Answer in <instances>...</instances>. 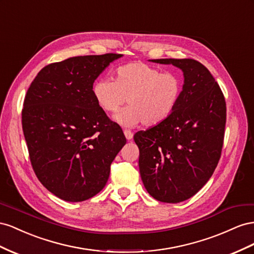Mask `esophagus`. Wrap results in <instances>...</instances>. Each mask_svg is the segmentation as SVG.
<instances>
[{"label":"esophagus","instance_id":"esophagus-1","mask_svg":"<svg viewBox=\"0 0 254 254\" xmlns=\"http://www.w3.org/2000/svg\"><path fill=\"white\" fill-rule=\"evenodd\" d=\"M123 133H125L126 138H127V140H132V138H133V133H132L131 131H128V129H125V131H123Z\"/></svg>","mask_w":254,"mask_h":254}]
</instances>
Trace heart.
I'll return each mask as SVG.
<instances>
[{
    "label": "heart",
    "instance_id": "heart-1",
    "mask_svg": "<svg viewBox=\"0 0 254 254\" xmlns=\"http://www.w3.org/2000/svg\"><path fill=\"white\" fill-rule=\"evenodd\" d=\"M183 90L176 73L163 72L144 63H132L116 70L115 81L99 78L92 85V95L106 113H115L127 101L128 107L115 116L125 127H156L175 112Z\"/></svg>",
    "mask_w": 254,
    "mask_h": 254
}]
</instances>
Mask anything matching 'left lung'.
Listing matches in <instances>:
<instances>
[{
	"label": "left lung",
	"mask_w": 254,
	"mask_h": 254,
	"mask_svg": "<svg viewBox=\"0 0 254 254\" xmlns=\"http://www.w3.org/2000/svg\"><path fill=\"white\" fill-rule=\"evenodd\" d=\"M150 62L180 68L184 85L170 117L134 135L140 177L154 199L179 203L197 193L217 167L227 120L226 100L201 63L190 59Z\"/></svg>",
	"instance_id": "left-lung-1"
}]
</instances>
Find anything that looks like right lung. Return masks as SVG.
Returning <instances> with one entry per match:
<instances>
[{"label":"right lung","mask_w":254,"mask_h":254,"mask_svg":"<svg viewBox=\"0 0 254 254\" xmlns=\"http://www.w3.org/2000/svg\"><path fill=\"white\" fill-rule=\"evenodd\" d=\"M122 54L70 57L42 68L28 88L22 128L33 169L49 191L81 202L103 190L127 143L92 95L97 77Z\"/></svg>","instance_id":"obj_1"}]
</instances>
